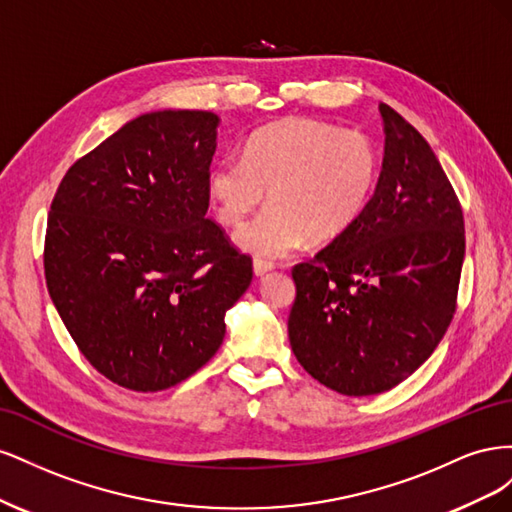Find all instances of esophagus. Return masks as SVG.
I'll use <instances>...</instances> for the list:
<instances>
[{
    "label": "esophagus",
    "instance_id": "1",
    "mask_svg": "<svg viewBox=\"0 0 512 512\" xmlns=\"http://www.w3.org/2000/svg\"><path fill=\"white\" fill-rule=\"evenodd\" d=\"M273 271V265L271 262H265V260H254V275L256 277H265Z\"/></svg>",
    "mask_w": 512,
    "mask_h": 512
}]
</instances>
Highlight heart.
I'll return each instance as SVG.
<instances>
[{
  "instance_id": "heart-1",
  "label": "heart",
  "mask_w": 512,
  "mask_h": 512,
  "mask_svg": "<svg viewBox=\"0 0 512 512\" xmlns=\"http://www.w3.org/2000/svg\"><path fill=\"white\" fill-rule=\"evenodd\" d=\"M378 181V151L361 132L294 117L256 132L241 158L209 170V196L224 226H241L269 192V209L235 243L256 260H282L307 237L333 241L361 218Z\"/></svg>"
}]
</instances>
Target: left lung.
I'll return each mask as SVG.
<instances>
[{"instance_id":"8db88e82","label":"left lung","mask_w":512,"mask_h":512,"mask_svg":"<svg viewBox=\"0 0 512 512\" xmlns=\"http://www.w3.org/2000/svg\"><path fill=\"white\" fill-rule=\"evenodd\" d=\"M376 192L344 235L292 269L288 337L329 389L378 395L421 367L455 314L466 254L463 213L425 138L380 104Z\"/></svg>"}]
</instances>
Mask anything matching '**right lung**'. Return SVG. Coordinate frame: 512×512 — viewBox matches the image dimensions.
I'll return each mask as SVG.
<instances>
[{"label": "right lung", "mask_w": 512, "mask_h": 512, "mask_svg": "<svg viewBox=\"0 0 512 512\" xmlns=\"http://www.w3.org/2000/svg\"><path fill=\"white\" fill-rule=\"evenodd\" d=\"M220 117L153 111L74 162L53 198L44 275L68 333L102 376L156 393L222 346L252 260L207 220Z\"/></svg>", "instance_id": "add662e5"}]
</instances>
